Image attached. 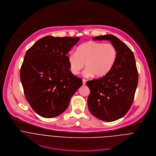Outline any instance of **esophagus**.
I'll use <instances>...</instances> for the list:
<instances>
[{
	"instance_id": "esophagus-1",
	"label": "esophagus",
	"mask_w": 156,
	"mask_h": 156,
	"mask_svg": "<svg viewBox=\"0 0 156 156\" xmlns=\"http://www.w3.org/2000/svg\"><path fill=\"white\" fill-rule=\"evenodd\" d=\"M86 84V80H83V85H85Z\"/></svg>"
}]
</instances>
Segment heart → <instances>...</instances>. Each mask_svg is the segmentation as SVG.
I'll return each instance as SVG.
<instances>
[{
	"label": "heart",
	"mask_w": 156,
	"mask_h": 156,
	"mask_svg": "<svg viewBox=\"0 0 156 156\" xmlns=\"http://www.w3.org/2000/svg\"><path fill=\"white\" fill-rule=\"evenodd\" d=\"M117 57V50L112 44L88 41L80 46L76 52H70L67 59L72 74L78 75L85 63L86 68L83 73L84 77L94 75L101 78L112 69Z\"/></svg>",
	"instance_id": "b5f03b06"
}]
</instances>
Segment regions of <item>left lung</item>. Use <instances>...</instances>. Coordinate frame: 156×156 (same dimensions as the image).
I'll use <instances>...</instances> for the list:
<instances>
[{"label": "left lung", "instance_id": "obj_1", "mask_svg": "<svg viewBox=\"0 0 156 156\" xmlns=\"http://www.w3.org/2000/svg\"><path fill=\"white\" fill-rule=\"evenodd\" d=\"M109 41L115 48L117 57L111 70L104 76L86 84L90 90L87 105L96 118L113 122L123 117L134 99L138 82V73L133 53L126 44L112 34L93 37Z\"/></svg>", "mask_w": 156, "mask_h": 156}]
</instances>
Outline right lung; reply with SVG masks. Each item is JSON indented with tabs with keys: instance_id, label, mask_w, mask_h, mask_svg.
I'll return each mask as SVG.
<instances>
[{
	"instance_id": "obj_1",
	"label": "right lung",
	"mask_w": 156,
	"mask_h": 156,
	"mask_svg": "<svg viewBox=\"0 0 156 156\" xmlns=\"http://www.w3.org/2000/svg\"><path fill=\"white\" fill-rule=\"evenodd\" d=\"M80 39L48 36L26 52L20 80L28 102L41 117L53 118L63 113L82 85L81 79L70 72L66 55Z\"/></svg>"
}]
</instances>
